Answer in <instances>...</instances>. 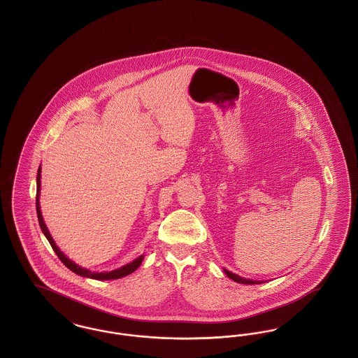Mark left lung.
Listing matches in <instances>:
<instances>
[{
    "label": "left lung",
    "mask_w": 358,
    "mask_h": 358,
    "mask_svg": "<svg viewBox=\"0 0 358 358\" xmlns=\"http://www.w3.org/2000/svg\"><path fill=\"white\" fill-rule=\"evenodd\" d=\"M224 273H227V276H228L229 279H232V280H235V282H238V283H241V285H259V283H262V282H259V280H252V279L241 278V276H238L236 273H231V271H228V270H224Z\"/></svg>",
    "instance_id": "obj_1"
}]
</instances>
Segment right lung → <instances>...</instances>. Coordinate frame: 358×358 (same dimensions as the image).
I'll return each instance as SVG.
<instances>
[{
	"label": "right lung",
	"mask_w": 358,
	"mask_h": 358,
	"mask_svg": "<svg viewBox=\"0 0 358 358\" xmlns=\"http://www.w3.org/2000/svg\"><path fill=\"white\" fill-rule=\"evenodd\" d=\"M40 178H41V166L38 168V171H37V193H36V210H37V219H38V224H40V228H41V231H43V234L45 235V238H48V241H50V244H51L52 248H53V251H55V254L57 255V257L63 262V264L69 268L72 273H78V275H80V276H85V278H91V279H96V280H111V279H120V278H123V276H126V275H129V273H134L136 268L141 266V263H142V260H143V255L139 256V257H136V260H133L131 263H129V264H126V266H123V267H120V268H117V270H114V271H110V273H92V271H90V270H85V268H82L80 266H78V264H75L72 260H69L67 256L64 255L60 250H59V247L55 244V241H53V238H52L51 234H50V231H48V228H47V225H45V222L43 220V215H41V210H40V201H38V199H40Z\"/></svg>",
	"instance_id": "obj_1"
}]
</instances>
